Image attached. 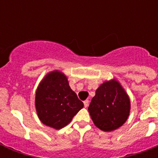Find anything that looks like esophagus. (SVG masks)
<instances>
[{"instance_id":"obj_1","label":"esophagus","mask_w":158,"mask_h":158,"mask_svg":"<svg viewBox=\"0 0 158 158\" xmlns=\"http://www.w3.org/2000/svg\"><path fill=\"white\" fill-rule=\"evenodd\" d=\"M89 104V100H86L84 101V105H85V107H88Z\"/></svg>"}]
</instances>
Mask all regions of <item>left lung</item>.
<instances>
[{"instance_id":"left-lung-1","label":"left lung","mask_w":158,"mask_h":158,"mask_svg":"<svg viewBox=\"0 0 158 158\" xmlns=\"http://www.w3.org/2000/svg\"><path fill=\"white\" fill-rule=\"evenodd\" d=\"M88 109L96 127L109 132L126 122L130 115L131 101L119 82L113 79L104 82L96 89Z\"/></svg>"}]
</instances>
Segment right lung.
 <instances>
[{"label": "right lung", "instance_id": "1", "mask_svg": "<svg viewBox=\"0 0 158 158\" xmlns=\"http://www.w3.org/2000/svg\"><path fill=\"white\" fill-rule=\"evenodd\" d=\"M84 104L69 85L63 73L54 70L43 78L35 93L37 115L43 124L56 130L71 122Z\"/></svg>", "mask_w": 158, "mask_h": 158}]
</instances>
